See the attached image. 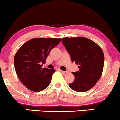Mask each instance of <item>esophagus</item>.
<instances>
[{"mask_svg":"<svg viewBox=\"0 0 120 120\" xmlns=\"http://www.w3.org/2000/svg\"><path fill=\"white\" fill-rule=\"evenodd\" d=\"M60 71L61 72V73L63 74H66L67 73V71H62V70H60Z\"/></svg>","mask_w":120,"mask_h":120,"instance_id":"obj_1","label":"esophagus"}]
</instances>
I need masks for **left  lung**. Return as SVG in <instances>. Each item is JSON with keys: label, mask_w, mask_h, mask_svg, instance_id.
Returning <instances> with one entry per match:
<instances>
[{"label": "left lung", "mask_w": 120, "mask_h": 120, "mask_svg": "<svg viewBox=\"0 0 120 120\" xmlns=\"http://www.w3.org/2000/svg\"><path fill=\"white\" fill-rule=\"evenodd\" d=\"M61 41L71 61L79 64V70L72 73L75 79L69 84L70 87L77 92L88 91L101 76L104 62L103 50L93 41L83 37L64 38Z\"/></svg>", "instance_id": "obj_1"}]
</instances>
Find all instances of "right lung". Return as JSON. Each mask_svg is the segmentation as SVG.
<instances>
[{
	"label": "right lung",
	"instance_id": "add662e5",
	"mask_svg": "<svg viewBox=\"0 0 120 120\" xmlns=\"http://www.w3.org/2000/svg\"><path fill=\"white\" fill-rule=\"evenodd\" d=\"M61 39L35 38L23 44L14 58L15 70L22 83L34 92L47 88L55 70L41 68L51 50Z\"/></svg>",
	"mask_w": 120,
	"mask_h": 120
}]
</instances>
